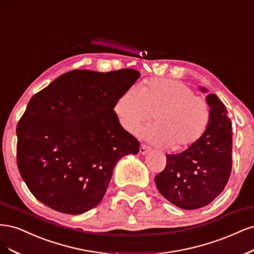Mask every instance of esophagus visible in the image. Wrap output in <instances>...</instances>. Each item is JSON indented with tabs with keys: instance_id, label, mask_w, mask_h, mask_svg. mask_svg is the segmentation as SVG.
Listing matches in <instances>:
<instances>
[{
	"instance_id": "esophagus-1",
	"label": "esophagus",
	"mask_w": 254,
	"mask_h": 254,
	"mask_svg": "<svg viewBox=\"0 0 254 254\" xmlns=\"http://www.w3.org/2000/svg\"><path fill=\"white\" fill-rule=\"evenodd\" d=\"M151 151V148L148 145L145 144H141L140 145V149H139V153H140L141 155H145L146 153H149Z\"/></svg>"
}]
</instances>
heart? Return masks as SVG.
<instances>
[{"label":"heart","instance_id":"1","mask_svg":"<svg viewBox=\"0 0 254 254\" xmlns=\"http://www.w3.org/2000/svg\"><path fill=\"white\" fill-rule=\"evenodd\" d=\"M119 125L136 134L153 115L156 124L145 127L142 136L153 143L183 151L197 142L209 127L208 103L196 97L191 87L170 79H151L140 89L133 86L122 93L114 104Z\"/></svg>","mask_w":254,"mask_h":254}]
</instances>
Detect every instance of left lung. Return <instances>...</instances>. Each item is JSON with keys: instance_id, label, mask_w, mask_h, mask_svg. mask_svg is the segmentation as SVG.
Wrapping results in <instances>:
<instances>
[{"instance_id": "left-lung-1", "label": "left lung", "mask_w": 254, "mask_h": 254, "mask_svg": "<svg viewBox=\"0 0 254 254\" xmlns=\"http://www.w3.org/2000/svg\"><path fill=\"white\" fill-rule=\"evenodd\" d=\"M207 93V89L200 87ZM206 101L211 119L199 140L178 154H168L165 170L154 178L159 193L186 210L207 206L222 193L232 169V130L225 104L215 94Z\"/></svg>"}]
</instances>
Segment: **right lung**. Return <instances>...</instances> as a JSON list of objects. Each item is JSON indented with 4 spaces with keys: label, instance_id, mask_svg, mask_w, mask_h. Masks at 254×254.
<instances>
[{
    "label": "right lung",
    "instance_id": "right-lung-1",
    "mask_svg": "<svg viewBox=\"0 0 254 254\" xmlns=\"http://www.w3.org/2000/svg\"><path fill=\"white\" fill-rule=\"evenodd\" d=\"M139 77L132 68L76 69L31 98L17 126V162L38 200L72 215L101 201L118 160L139 151L114 113Z\"/></svg>",
    "mask_w": 254,
    "mask_h": 254
}]
</instances>
